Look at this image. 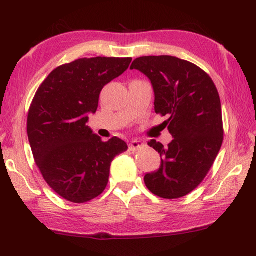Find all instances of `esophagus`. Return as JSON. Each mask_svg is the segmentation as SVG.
<instances>
[{
    "label": "esophagus",
    "instance_id": "34e87169",
    "mask_svg": "<svg viewBox=\"0 0 256 256\" xmlns=\"http://www.w3.org/2000/svg\"><path fill=\"white\" fill-rule=\"evenodd\" d=\"M144 144H142L141 141H138V140H134V141H132L131 144H128V149L131 150V151H138V149H141L142 146H144Z\"/></svg>",
    "mask_w": 256,
    "mask_h": 256
}]
</instances>
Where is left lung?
Instances as JSON below:
<instances>
[{
	"label": "left lung",
	"mask_w": 256,
	"mask_h": 256,
	"mask_svg": "<svg viewBox=\"0 0 256 256\" xmlns=\"http://www.w3.org/2000/svg\"><path fill=\"white\" fill-rule=\"evenodd\" d=\"M131 70L149 78L154 110L174 138L167 148L156 140L149 146L162 159L159 170L144 176L146 188L162 198H180L196 190L211 170L224 141L222 102L206 72L175 56H142Z\"/></svg>",
	"instance_id": "8db88e82"
}]
</instances>
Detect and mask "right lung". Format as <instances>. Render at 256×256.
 I'll return each instance as SVG.
<instances>
[{"label": "right lung", "mask_w": 256, "mask_h": 256, "mask_svg": "<svg viewBox=\"0 0 256 256\" xmlns=\"http://www.w3.org/2000/svg\"><path fill=\"white\" fill-rule=\"evenodd\" d=\"M131 58H79L42 81L30 105L27 133L34 162L50 188L66 200L86 203L105 190L110 164L128 150L118 138L104 142L89 128L104 86L128 70Z\"/></svg>", "instance_id": "obj_1"}]
</instances>
